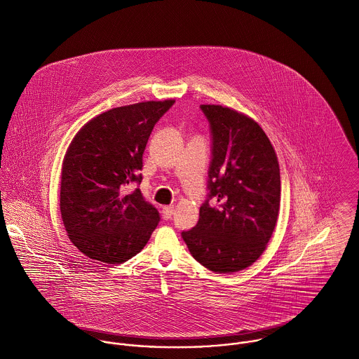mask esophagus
<instances>
[{
    "instance_id": "esophagus-1",
    "label": "esophagus",
    "mask_w": 359,
    "mask_h": 359,
    "mask_svg": "<svg viewBox=\"0 0 359 359\" xmlns=\"http://www.w3.org/2000/svg\"><path fill=\"white\" fill-rule=\"evenodd\" d=\"M173 211H175V207L173 205H166V207H163L162 208V217H163V219H170L172 218V215H173Z\"/></svg>"
}]
</instances>
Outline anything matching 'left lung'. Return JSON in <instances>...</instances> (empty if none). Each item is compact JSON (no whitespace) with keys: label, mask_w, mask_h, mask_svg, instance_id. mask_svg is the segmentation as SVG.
I'll list each match as a JSON object with an SVG mask.
<instances>
[{"label":"left lung","mask_w":359,"mask_h":359,"mask_svg":"<svg viewBox=\"0 0 359 359\" xmlns=\"http://www.w3.org/2000/svg\"><path fill=\"white\" fill-rule=\"evenodd\" d=\"M211 130L208 194L197 225L183 231L191 256L225 274L252 266L277 224L280 166L263 128L250 117L219 104H201ZM215 198L219 204L210 205Z\"/></svg>","instance_id":"obj_1"}]
</instances>
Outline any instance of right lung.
<instances>
[{
    "label": "right lung",
    "mask_w": 359,
    "mask_h": 359,
    "mask_svg": "<svg viewBox=\"0 0 359 359\" xmlns=\"http://www.w3.org/2000/svg\"><path fill=\"white\" fill-rule=\"evenodd\" d=\"M175 100L107 110L74 137L61 170L60 210L69 241L89 259L120 264L140 253L161 217L141 190L142 154Z\"/></svg>",
    "instance_id": "obj_1"
}]
</instances>
